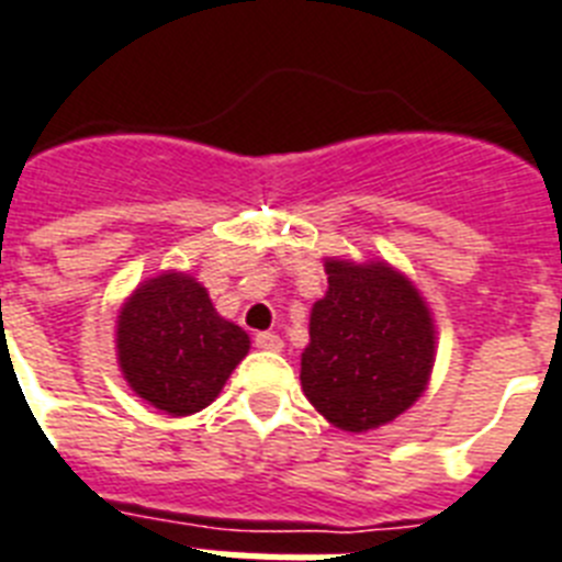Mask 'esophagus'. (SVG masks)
I'll return each mask as SVG.
<instances>
[{
  "instance_id": "1",
  "label": "esophagus",
  "mask_w": 562,
  "mask_h": 562,
  "mask_svg": "<svg viewBox=\"0 0 562 562\" xmlns=\"http://www.w3.org/2000/svg\"><path fill=\"white\" fill-rule=\"evenodd\" d=\"M254 346L262 348V351H282V339L273 331H259L254 337Z\"/></svg>"
}]
</instances>
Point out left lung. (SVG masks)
Listing matches in <instances>:
<instances>
[{"instance_id": "1", "label": "left lung", "mask_w": 562, "mask_h": 562, "mask_svg": "<svg viewBox=\"0 0 562 562\" xmlns=\"http://www.w3.org/2000/svg\"><path fill=\"white\" fill-rule=\"evenodd\" d=\"M328 291L311 308L305 397L331 426L369 431L412 408L434 366V319L389 262L325 259Z\"/></svg>"}]
</instances>
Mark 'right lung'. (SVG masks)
Wrapping results in <instances>:
<instances>
[{
  "mask_svg": "<svg viewBox=\"0 0 562 562\" xmlns=\"http://www.w3.org/2000/svg\"><path fill=\"white\" fill-rule=\"evenodd\" d=\"M248 348V334L220 317L209 291L182 271L145 280L116 319L122 374L139 397L171 417L214 403Z\"/></svg>",
  "mask_w": 562,
  "mask_h": 562,
  "instance_id": "obj_1",
  "label": "right lung"
}]
</instances>
